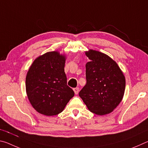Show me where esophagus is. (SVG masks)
<instances>
[{
	"instance_id": "34e87169",
	"label": "esophagus",
	"mask_w": 148,
	"mask_h": 148,
	"mask_svg": "<svg viewBox=\"0 0 148 148\" xmlns=\"http://www.w3.org/2000/svg\"><path fill=\"white\" fill-rule=\"evenodd\" d=\"M73 90H74V93H75V94H76V95L78 94L79 91V87H76V88H74V89H73Z\"/></svg>"
}]
</instances>
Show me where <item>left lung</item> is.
<instances>
[{
	"instance_id": "obj_1",
	"label": "left lung",
	"mask_w": 148,
	"mask_h": 148,
	"mask_svg": "<svg viewBox=\"0 0 148 148\" xmlns=\"http://www.w3.org/2000/svg\"><path fill=\"white\" fill-rule=\"evenodd\" d=\"M91 61L86 65L87 83L79 96L90 112L103 116L118 106L123 97L125 78L113 59L101 52H86Z\"/></svg>"
}]
</instances>
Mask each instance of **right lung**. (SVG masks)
<instances>
[{
    "label": "right lung",
    "mask_w": 148,
    "mask_h": 148,
    "mask_svg": "<svg viewBox=\"0 0 148 148\" xmlns=\"http://www.w3.org/2000/svg\"><path fill=\"white\" fill-rule=\"evenodd\" d=\"M66 57L50 51L34 60L26 76V92L38 113L56 116L63 111L74 92L67 86L64 72Z\"/></svg>",
    "instance_id": "1"
}]
</instances>
